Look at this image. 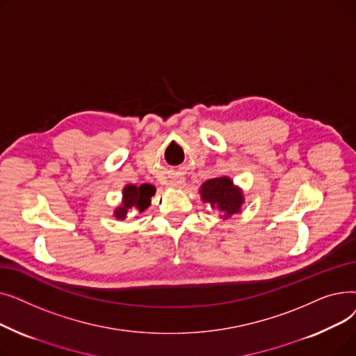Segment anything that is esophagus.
Wrapping results in <instances>:
<instances>
[{"instance_id":"obj_1","label":"esophagus","mask_w":356,"mask_h":356,"mask_svg":"<svg viewBox=\"0 0 356 356\" xmlns=\"http://www.w3.org/2000/svg\"><path fill=\"white\" fill-rule=\"evenodd\" d=\"M170 188H180V186L183 184V180L181 179H173V180H170Z\"/></svg>"}]
</instances>
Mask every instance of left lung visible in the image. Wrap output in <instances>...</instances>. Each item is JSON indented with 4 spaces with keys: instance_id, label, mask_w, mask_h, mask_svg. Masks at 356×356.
<instances>
[{
    "instance_id": "1",
    "label": "left lung",
    "mask_w": 356,
    "mask_h": 356,
    "mask_svg": "<svg viewBox=\"0 0 356 356\" xmlns=\"http://www.w3.org/2000/svg\"><path fill=\"white\" fill-rule=\"evenodd\" d=\"M200 197L203 202L211 203L213 209L220 212L222 219H228L241 211L244 203L242 191L234 184V181L227 177H215L204 181L200 186Z\"/></svg>"
}]
</instances>
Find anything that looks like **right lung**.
Returning <instances> with one entry per match:
<instances>
[{"label": "right lung", "instance_id": "obj_1", "mask_svg": "<svg viewBox=\"0 0 356 356\" xmlns=\"http://www.w3.org/2000/svg\"><path fill=\"white\" fill-rule=\"evenodd\" d=\"M154 193L156 188L153 184H127L122 189V203L114 211V216L117 219H125L129 212H144L152 204V196Z\"/></svg>", "mask_w": 356, "mask_h": 356}]
</instances>
